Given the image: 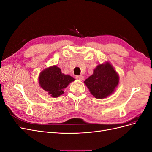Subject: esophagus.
<instances>
[{
	"label": "esophagus",
	"mask_w": 152,
	"mask_h": 152,
	"mask_svg": "<svg viewBox=\"0 0 152 152\" xmlns=\"http://www.w3.org/2000/svg\"><path fill=\"white\" fill-rule=\"evenodd\" d=\"M76 79L79 80H83L84 79V77L82 75H76Z\"/></svg>",
	"instance_id": "1"
}]
</instances>
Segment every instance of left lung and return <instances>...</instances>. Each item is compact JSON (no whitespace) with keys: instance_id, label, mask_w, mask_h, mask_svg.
I'll list each match as a JSON object with an SVG mask.
<instances>
[{"instance_id":"1","label":"left lung","mask_w":152,"mask_h":152,"mask_svg":"<svg viewBox=\"0 0 152 152\" xmlns=\"http://www.w3.org/2000/svg\"><path fill=\"white\" fill-rule=\"evenodd\" d=\"M119 82V76L109 62L98 65L93 74L84 81L90 93L97 99H103L112 94Z\"/></svg>"}]
</instances>
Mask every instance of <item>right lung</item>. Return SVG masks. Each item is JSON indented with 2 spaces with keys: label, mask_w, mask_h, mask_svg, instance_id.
Segmentation results:
<instances>
[{
  "label": "right lung",
  "mask_w": 152,
  "mask_h": 152,
  "mask_svg": "<svg viewBox=\"0 0 152 152\" xmlns=\"http://www.w3.org/2000/svg\"><path fill=\"white\" fill-rule=\"evenodd\" d=\"M74 80L70 75L62 73L61 69L57 66L45 68L40 72L39 77L40 86L54 98H58L63 94L64 89Z\"/></svg>",
  "instance_id": "obj_1"
}]
</instances>
